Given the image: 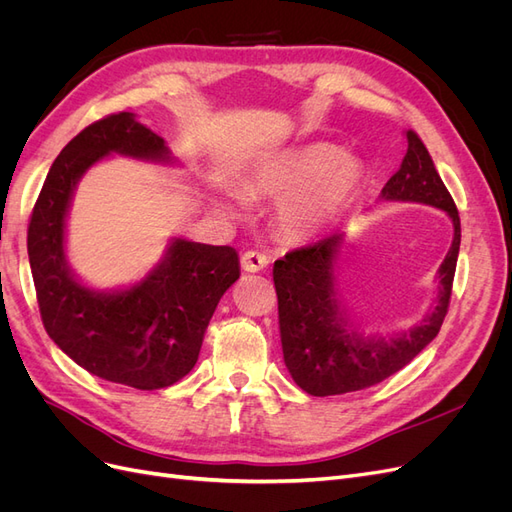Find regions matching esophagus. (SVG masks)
<instances>
[{
	"instance_id": "1",
	"label": "esophagus",
	"mask_w": 512,
	"mask_h": 512,
	"mask_svg": "<svg viewBox=\"0 0 512 512\" xmlns=\"http://www.w3.org/2000/svg\"><path fill=\"white\" fill-rule=\"evenodd\" d=\"M269 265V256L262 254V252H256V250H247L241 254V267L243 271L247 273H258Z\"/></svg>"
}]
</instances>
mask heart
Instances as JSON below:
<instances>
[{
	"label": "heart",
	"mask_w": 512,
	"mask_h": 512,
	"mask_svg": "<svg viewBox=\"0 0 512 512\" xmlns=\"http://www.w3.org/2000/svg\"><path fill=\"white\" fill-rule=\"evenodd\" d=\"M365 181L359 160L331 143H312L267 158L250 183L252 196L282 198L277 224L286 237L303 241L327 228L352 205Z\"/></svg>",
	"instance_id": "heart-1"
}]
</instances>
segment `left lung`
I'll list each match as a JSON object with an SVG mask.
<instances>
[{"label":"left lung","mask_w":512,"mask_h":512,"mask_svg":"<svg viewBox=\"0 0 512 512\" xmlns=\"http://www.w3.org/2000/svg\"><path fill=\"white\" fill-rule=\"evenodd\" d=\"M406 138V158L386 181L380 198L431 205L453 220V245L438 269L436 307L406 333L389 339L365 337L352 329L337 301L335 258L344 243L342 232L275 260L273 282L284 363L292 380L314 397L361 391L393 376L438 335L448 312L461 243L459 211L421 138L412 130Z\"/></svg>","instance_id":"left-lung-1"}]
</instances>
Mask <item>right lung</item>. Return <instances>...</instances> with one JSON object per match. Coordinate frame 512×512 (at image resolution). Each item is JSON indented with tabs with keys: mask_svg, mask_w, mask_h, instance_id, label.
Returning <instances> with one entry per match:
<instances>
[{
	"mask_svg": "<svg viewBox=\"0 0 512 512\" xmlns=\"http://www.w3.org/2000/svg\"><path fill=\"white\" fill-rule=\"evenodd\" d=\"M111 153L170 162L164 138L132 113L91 123L61 149L44 179L27 228L29 265L44 329L74 363L102 380L156 391L196 365L215 307L239 280V254L230 245L175 239L132 288L83 286L64 252L66 215L85 170Z\"/></svg>",
	"mask_w": 512,
	"mask_h": 512,
	"instance_id": "1",
	"label": "right lung"
}]
</instances>
